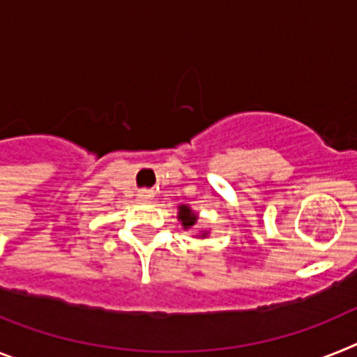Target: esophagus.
Instances as JSON below:
<instances>
[{
    "mask_svg": "<svg viewBox=\"0 0 357 357\" xmlns=\"http://www.w3.org/2000/svg\"><path fill=\"white\" fill-rule=\"evenodd\" d=\"M138 197L144 201H151L154 197V192L153 190H147V188H144V190L138 192Z\"/></svg>",
    "mask_w": 357,
    "mask_h": 357,
    "instance_id": "1",
    "label": "esophagus"
}]
</instances>
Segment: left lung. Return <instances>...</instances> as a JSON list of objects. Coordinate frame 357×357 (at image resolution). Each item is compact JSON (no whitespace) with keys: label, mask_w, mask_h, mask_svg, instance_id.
<instances>
[{"label":"left lung","mask_w":357,"mask_h":357,"mask_svg":"<svg viewBox=\"0 0 357 357\" xmlns=\"http://www.w3.org/2000/svg\"><path fill=\"white\" fill-rule=\"evenodd\" d=\"M179 212H178V219L179 221H181V225H183V228H185V230H188V228H192V226L196 225L197 222V213H194L192 212L190 208H188L187 204H181V206H179ZM204 235L206 234H203L201 235V237H204Z\"/></svg>","instance_id":"left-lung-1"}]
</instances>
